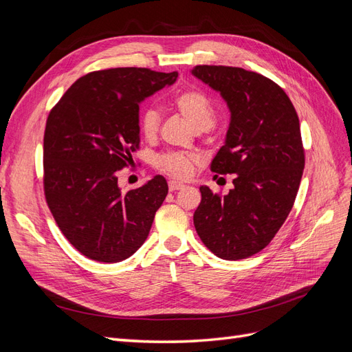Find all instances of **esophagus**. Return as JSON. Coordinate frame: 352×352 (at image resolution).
Listing matches in <instances>:
<instances>
[{
	"label": "esophagus",
	"instance_id": "34e87169",
	"mask_svg": "<svg viewBox=\"0 0 352 352\" xmlns=\"http://www.w3.org/2000/svg\"><path fill=\"white\" fill-rule=\"evenodd\" d=\"M180 189H184L182 184L175 182V180H170V182H168V190H170V192H176V190H180Z\"/></svg>",
	"mask_w": 352,
	"mask_h": 352
}]
</instances>
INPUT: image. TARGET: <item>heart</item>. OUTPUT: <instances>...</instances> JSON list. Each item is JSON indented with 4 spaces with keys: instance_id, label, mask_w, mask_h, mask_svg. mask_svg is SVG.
Listing matches in <instances>:
<instances>
[{
    "instance_id": "obj_1",
    "label": "heart",
    "mask_w": 352,
    "mask_h": 352,
    "mask_svg": "<svg viewBox=\"0 0 352 352\" xmlns=\"http://www.w3.org/2000/svg\"><path fill=\"white\" fill-rule=\"evenodd\" d=\"M173 109L179 116L194 127L195 131H208L214 124L216 113L211 101L206 94L197 89H186L179 92L172 101ZM141 133L148 141L157 138L160 131V114L154 109H146L141 116ZM198 163L195 155L184 153H166L155 162L160 172L176 180H185L192 175Z\"/></svg>"
}]
</instances>
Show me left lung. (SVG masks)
Listing matches in <instances>:
<instances>
[{"mask_svg": "<svg viewBox=\"0 0 352 352\" xmlns=\"http://www.w3.org/2000/svg\"><path fill=\"white\" fill-rule=\"evenodd\" d=\"M192 74L228 102L226 142L211 170L235 175L226 195L199 188L194 225L217 257L248 258L267 247L292 210L305 164L300 120L285 91L260 73L204 65Z\"/></svg>", "mask_w": 352, "mask_h": 352, "instance_id": "8db88e82", "label": "left lung"}]
</instances>
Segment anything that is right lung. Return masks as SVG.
Segmentation results:
<instances>
[{
	"label": "right lung",
	"instance_id": "right-lung-1",
	"mask_svg": "<svg viewBox=\"0 0 352 352\" xmlns=\"http://www.w3.org/2000/svg\"><path fill=\"white\" fill-rule=\"evenodd\" d=\"M177 73L117 67L79 78L51 109L44 194L66 239L85 257L122 261L141 247L168 192L163 176L123 190L117 172L140 150V102Z\"/></svg>",
	"mask_w": 352,
	"mask_h": 352
}]
</instances>
